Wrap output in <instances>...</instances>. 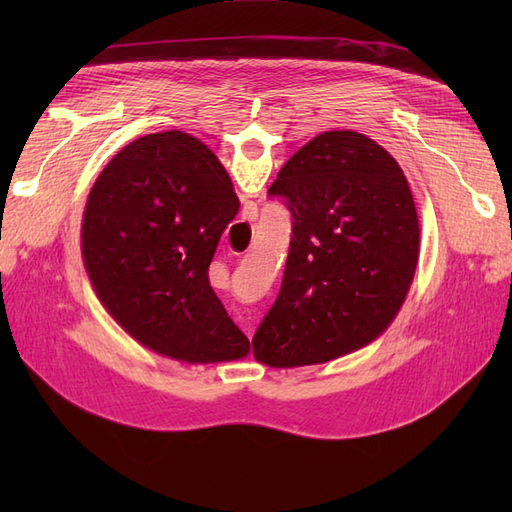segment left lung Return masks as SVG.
Instances as JSON below:
<instances>
[{
	"instance_id": "left-lung-1",
	"label": "left lung",
	"mask_w": 512,
	"mask_h": 512,
	"mask_svg": "<svg viewBox=\"0 0 512 512\" xmlns=\"http://www.w3.org/2000/svg\"><path fill=\"white\" fill-rule=\"evenodd\" d=\"M267 194L290 211L292 235L280 294L252 339L256 361L327 363L376 339L418 258L404 170L365 134L333 130L294 153Z\"/></svg>"
}]
</instances>
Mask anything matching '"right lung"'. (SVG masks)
Listing matches in <instances>:
<instances>
[{
    "instance_id": "add662e5",
    "label": "right lung",
    "mask_w": 512,
    "mask_h": 512,
    "mask_svg": "<svg viewBox=\"0 0 512 512\" xmlns=\"http://www.w3.org/2000/svg\"><path fill=\"white\" fill-rule=\"evenodd\" d=\"M239 207L226 168L185 132L136 138L106 164L87 198L83 260L104 307L143 346L188 363L250 352L209 284Z\"/></svg>"
}]
</instances>
